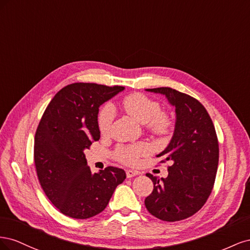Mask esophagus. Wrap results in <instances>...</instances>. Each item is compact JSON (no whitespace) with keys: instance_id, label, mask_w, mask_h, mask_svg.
Segmentation results:
<instances>
[{"instance_id":"1","label":"esophagus","mask_w":250,"mask_h":250,"mask_svg":"<svg viewBox=\"0 0 250 250\" xmlns=\"http://www.w3.org/2000/svg\"><path fill=\"white\" fill-rule=\"evenodd\" d=\"M138 174H139V172L133 171V170H127V171H126V176H127V178H131V177L137 176Z\"/></svg>"}]
</instances>
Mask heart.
<instances>
[{"mask_svg": "<svg viewBox=\"0 0 250 250\" xmlns=\"http://www.w3.org/2000/svg\"><path fill=\"white\" fill-rule=\"evenodd\" d=\"M123 107L126 112L139 121L140 123H148L149 127L155 131H164L168 127V119L161 112L160 104L151 100L150 98L143 94H133L127 96L123 100ZM115 108L111 103L104 104L98 116V126L102 133H107L110 130ZM151 152V147L146 143L135 144L129 146H119L116 150V157L126 165H134L140 157Z\"/></svg>", "mask_w": 250, "mask_h": 250, "instance_id": "obj_1", "label": "heart"}]
</instances>
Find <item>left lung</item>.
<instances>
[{"label": "left lung", "instance_id": "left-lung-1", "mask_svg": "<svg viewBox=\"0 0 250 250\" xmlns=\"http://www.w3.org/2000/svg\"><path fill=\"white\" fill-rule=\"evenodd\" d=\"M164 95L175 107L176 121L169 145L157 157L171 161L168 176L153 181V191L145 199L151 215L163 221H179L203 207L214 187L219 161L215 127L207 109L195 98L170 87L147 88Z\"/></svg>", "mask_w": 250, "mask_h": 250}]
</instances>
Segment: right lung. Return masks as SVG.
<instances>
[{
	"mask_svg": "<svg viewBox=\"0 0 250 250\" xmlns=\"http://www.w3.org/2000/svg\"><path fill=\"white\" fill-rule=\"evenodd\" d=\"M123 86L72 83L62 88L44 110L34 138V163L44 194L65 216L94 217L106 208L126 178L123 169L92 173L84 154L100 139L101 105Z\"/></svg>",
	"mask_w": 250,
	"mask_h": 250,
	"instance_id": "1",
	"label": "right lung"
}]
</instances>
